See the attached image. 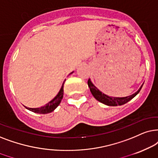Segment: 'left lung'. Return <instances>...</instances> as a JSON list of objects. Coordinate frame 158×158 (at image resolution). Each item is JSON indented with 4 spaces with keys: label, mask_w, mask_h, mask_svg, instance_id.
<instances>
[{
    "label": "left lung",
    "mask_w": 158,
    "mask_h": 158,
    "mask_svg": "<svg viewBox=\"0 0 158 158\" xmlns=\"http://www.w3.org/2000/svg\"><path fill=\"white\" fill-rule=\"evenodd\" d=\"M88 86H89L90 92L92 94V95L94 96V98L96 99L97 100H98L99 102H102L106 106H122V105H124L127 102H129L133 99L136 94H137L139 91L142 89L143 85L141 86L139 89H138L137 92H136L135 93H134L131 95L127 96V97H123V98H115V97H110L107 94L102 93V92L100 91L95 86L93 85V83L91 81V79H89L87 81Z\"/></svg>",
    "instance_id": "obj_1"
}]
</instances>
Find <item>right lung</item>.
<instances>
[{"label":"right lung","instance_id":"obj_1","mask_svg":"<svg viewBox=\"0 0 158 158\" xmlns=\"http://www.w3.org/2000/svg\"><path fill=\"white\" fill-rule=\"evenodd\" d=\"M73 72L69 73V75L71 74V73H73ZM64 82H65V81H64V83H63L62 87H61V88H60V91L58 92L57 95L55 97V98L52 99V100H50L48 103L45 105L44 106H42V107H40V108H27V107H26V106H24V107L27 109H28L29 110L32 111V112H34V113H40V114H47V113L52 112L55 109H56L58 106H59V104L60 103L61 100L63 99V96H64Z\"/></svg>","mask_w":158,"mask_h":158}]
</instances>
